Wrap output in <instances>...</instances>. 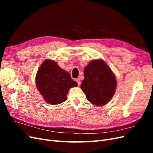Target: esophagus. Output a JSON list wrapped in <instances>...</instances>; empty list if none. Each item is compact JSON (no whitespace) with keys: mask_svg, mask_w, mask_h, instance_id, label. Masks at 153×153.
I'll return each mask as SVG.
<instances>
[{"mask_svg":"<svg viewBox=\"0 0 153 153\" xmlns=\"http://www.w3.org/2000/svg\"><path fill=\"white\" fill-rule=\"evenodd\" d=\"M76 81L77 84H78V85L79 86V85H80V83H81V82H80V78H76Z\"/></svg>","mask_w":153,"mask_h":153,"instance_id":"obj_1","label":"esophagus"}]
</instances>
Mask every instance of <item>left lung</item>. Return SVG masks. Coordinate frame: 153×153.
<instances>
[{
    "label": "left lung",
    "mask_w": 153,
    "mask_h": 153,
    "mask_svg": "<svg viewBox=\"0 0 153 153\" xmlns=\"http://www.w3.org/2000/svg\"><path fill=\"white\" fill-rule=\"evenodd\" d=\"M84 73L80 87L87 99L96 106L108 103L114 95L117 82L107 64L102 59L93 60L84 68Z\"/></svg>",
    "instance_id": "8db88e82"
}]
</instances>
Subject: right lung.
<instances>
[{"instance_id": "obj_1", "label": "right lung", "mask_w": 153, "mask_h": 153, "mask_svg": "<svg viewBox=\"0 0 153 153\" xmlns=\"http://www.w3.org/2000/svg\"><path fill=\"white\" fill-rule=\"evenodd\" d=\"M36 84L44 100L51 105L65 101L69 89L78 85L68 72L50 59H46L40 66L36 74Z\"/></svg>"}]
</instances>
